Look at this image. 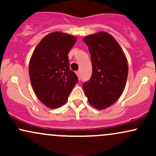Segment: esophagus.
I'll return each instance as SVG.
<instances>
[{
  "mask_svg": "<svg viewBox=\"0 0 156 156\" xmlns=\"http://www.w3.org/2000/svg\"><path fill=\"white\" fill-rule=\"evenodd\" d=\"M76 75H77V76H78V78H80V72H78H78H76Z\"/></svg>",
  "mask_w": 156,
  "mask_h": 156,
  "instance_id": "esophagus-1",
  "label": "esophagus"
}]
</instances>
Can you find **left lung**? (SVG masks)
<instances>
[{
	"instance_id": "1",
	"label": "left lung",
	"mask_w": 156,
	"mask_h": 156,
	"mask_svg": "<svg viewBox=\"0 0 156 156\" xmlns=\"http://www.w3.org/2000/svg\"><path fill=\"white\" fill-rule=\"evenodd\" d=\"M91 54L92 75L83 88L89 103L99 110L114 104L122 95L128 78L126 56L116 39L107 32L84 37Z\"/></svg>"
}]
</instances>
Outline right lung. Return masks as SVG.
<instances>
[{
  "mask_svg": "<svg viewBox=\"0 0 156 156\" xmlns=\"http://www.w3.org/2000/svg\"><path fill=\"white\" fill-rule=\"evenodd\" d=\"M77 40L62 32L46 35L36 47L29 62V77L36 95L50 108L65 104L78 83L69 69L68 53Z\"/></svg>",
  "mask_w": 156,
  "mask_h": 156,
  "instance_id": "right-lung-1",
  "label": "right lung"
}]
</instances>
